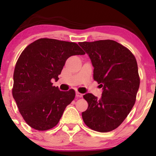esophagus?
Listing matches in <instances>:
<instances>
[{
    "label": "esophagus",
    "mask_w": 156,
    "mask_h": 156,
    "mask_svg": "<svg viewBox=\"0 0 156 156\" xmlns=\"http://www.w3.org/2000/svg\"><path fill=\"white\" fill-rule=\"evenodd\" d=\"M82 96H83V94H80L78 92H76V98H81Z\"/></svg>",
    "instance_id": "1"
}]
</instances>
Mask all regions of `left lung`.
Here are the masks:
<instances>
[{
    "mask_svg": "<svg viewBox=\"0 0 156 156\" xmlns=\"http://www.w3.org/2000/svg\"><path fill=\"white\" fill-rule=\"evenodd\" d=\"M94 67V79L103 88L100 99L91 93L83 98L89 106L82 112L86 125L98 132H108L122 124L135 104L139 88L135 56L114 40L79 42Z\"/></svg>",
    "mask_w": 156,
    "mask_h": 156,
    "instance_id": "8db88e82",
    "label": "left lung"
}]
</instances>
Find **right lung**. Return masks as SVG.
<instances>
[{
    "label": "right lung",
    "instance_id": "1",
    "mask_svg": "<svg viewBox=\"0 0 156 156\" xmlns=\"http://www.w3.org/2000/svg\"><path fill=\"white\" fill-rule=\"evenodd\" d=\"M85 53L75 42L39 39L25 48L16 63L12 95L26 122L38 130L58 123L74 100V89L60 91L51 80H58L66 60Z\"/></svg>",
    "mask_w": 156,
    "mask_h": 156
}]
</instances>
